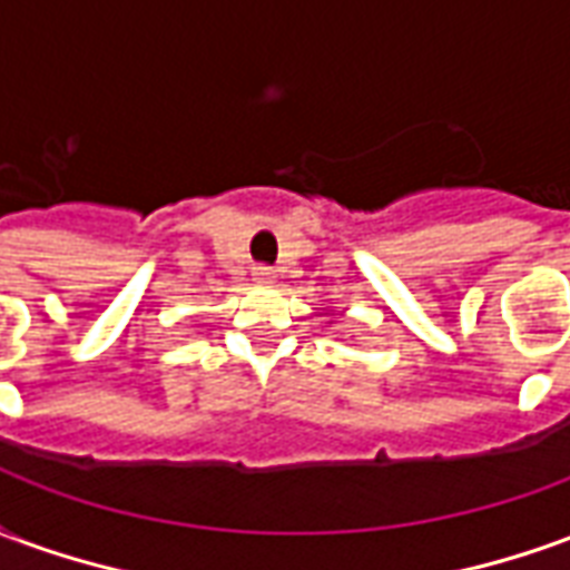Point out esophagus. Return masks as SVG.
<instances>
[{"label": "esophagus", "mask_w": 570, "mask_h": 570, "mask_svg": "<svg viewBox=\"0 0 570 570\" xmlns=\"http://www.w3.org/2000/svg\"><path fill=\"white\" fill-rule=\"evenodd\" d=\"M253 281H256V284H274V268H268V265H256V268H253Z\"/></svg>", "instance_id": "esophagus-1"}]
</instances>
